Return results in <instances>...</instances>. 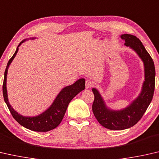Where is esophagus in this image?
Wrapping results in <instances>:
<instances>
[{
    "label": "esophagus",
    "mask_w": 159,
    "mask_h": 159,
    "mask_svg": "<svg viewBox=\"0 0 159 159\" xmlns=\"http://www.w3.org/2000/svg\"><path fill=\"white\" fill-rule=\"evenodd\" d=\"M93 86V82L89 80H86L85 82V87L86 89H89V88H91Z\"/></svg>",
    "instance_id": "obj_1"
}]
</instances>
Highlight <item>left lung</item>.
Here are the masks:
<instances>
[{
  "label": "left lung",
  "instance_id": "8db88e82",
  "mask_svg": "<svg viewBox=\"0 0 159 159\" xmlns=\"http://www.w3.org/2000/svg\"><path fill=\"white\" fill-rule=\"evenodd\" d=\"M125 45L134 50L144 62V81L142 92L129 104L122 110L114 111L106 105L98 91L93 88L94 101L92 111L98 123L106 128L112 130H122L129 128L138 123L149 107L153 98L155 88V67L153 59L144 45L137 36L125 34L120 36Z\"/></svg>",
  "mask_w": 159,
  "mask_h": 159
}]
</instances>
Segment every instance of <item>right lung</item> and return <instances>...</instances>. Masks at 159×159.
I'll use <instances>...</instances> for the list:
<instances>
[{"label":"right lung","instance_id":"1","mask_svg":"<svg viewBox=\"0 0 159 159\" xmlns=\"http://www.w3.org/2000/svg\"><path fill=\"white\" fill-rule=\"evenodd\" d=\"M34 39V38H32V39ZM26 40L27 39L21 41L18 45L14 55L12 56V58L7 62L6 71L4 73L2 94H3L5 102L7 104L10 113L18 123L25 127V128H27L32 131L48 132L51 130V129H55L61 123L69 103L75 96L85 89V80L84 78H82V79L78 80L73 84L64 87L60 92L50 107L46 111L43 112L42 113H41L40 115L34 117H26L20 115L12 108L11 105L9 103L8 98H7L6 82L7 69H8L12 60L16 56L18 49H19V46Z\"/></svg>","mask_w":159,"mask_h":159}]
</instances>
